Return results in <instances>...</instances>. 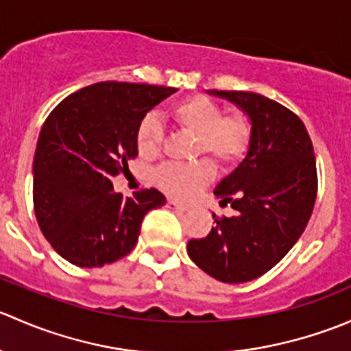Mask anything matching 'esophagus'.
<instances>
[{
    "label": "esophagus",
    "mask_w": 351,
    "mask_h": 351,
    "mask_svg": "<svg viewBox=\"0 0 351 351\" xmlns=\"http://www.w3.org/2000/svg\"><path fill=\"white\" fill-rule=\"evenodd\" d=\"M166 205H168L171 210H180V212H185L190 208L189 204H182V202H176V200H168V204Z\"/></svg>",
    "instance_id": "1"
}]
</instances>
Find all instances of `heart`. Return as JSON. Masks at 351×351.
<instances>
[{
	"label": "heart",
	"instance_id": "heart-1",
	"mask_svg": "<svg viewBox=\"0 0 351 351\" xmlns=\"http://www.w3.org/2000/svg\"><path fill=\"white\" fill-rule=\"evenodd\" d=\"M168 117L176 127L195 136L193 154L208 153L221 165L238 162L246 154L251 141V127L239 113L224 115V110L210 98L193 95L176 101L169 108ZM162 141V129L153 115L144 117L137 129V149L144 158L158 154ZM214 176L210 159H197L189 165L161 166L154 173V180L166 193L175 198H190Z\"/></svg>",
	"mask_w": 351,
	"mask_h": 351
}]
</instances>
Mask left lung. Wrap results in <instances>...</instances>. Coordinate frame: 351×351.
<instances>
[{"label":"left lung","instance_id":"left-lung-1","mask_svg":"<svg viewBox=\"0 0 351 351\" xmlns=\"http://www.w3.org/2000/svg\"><path fill=\"white\" fill-rule=\"evenodd\" d=\"M207 93L241 110L251 141L243 161L214 190L236 215L215 219V228L190 239L186 251L215 280L243 284L274 268L306 229L316 202V158L306 125L284 105L251 91Z\"/></svg>","mask_w":351,"mask_h":351}]
</instances>
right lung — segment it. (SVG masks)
Wrapping results in <instances>:
<instances>
[{
    "label": "right lung",
    "instance_id": "1",
    "mask_svg": "<svg viewBox=\"0 0 351 351\" xmlns=\"http://www.w3.org/2000/svg\"><path fill=\"white\" fill-rule=\"evenodd\" d=\"M178 91L104 81L69 95L47 117L34 158L42 234L69 263L93 268L136 246L144 215L166 204L156 189L123 198L112 178L129 168L146 113Z\"/></svg>",
    "mask_w": 351,
    "mask_h": 351
}]
</instances>
